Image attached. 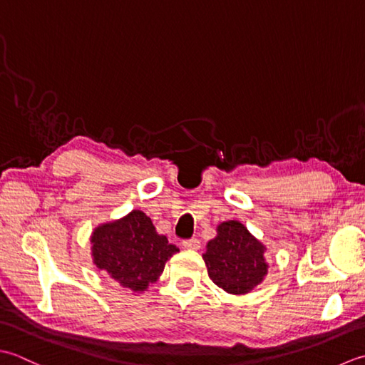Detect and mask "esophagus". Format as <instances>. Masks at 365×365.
Listing matches in <instances>:
<instances>
[{
	"mask_svg": "<svg viewBox=\"0 0 365 365\" xmlns=\"http://www.w3.org/2000/svg\"><path fill=\"white\" fill-rule=\"evenodd\" d=\"M184 249H189V250H198L200 249V241L197 240V237H190V240H185L182 242Z\"/></svg>",
	"mask_w": 365,
	"mask_h": 365,
	"instance_id": "34e87169",
	"label": "esophagus"
}]
</instances>
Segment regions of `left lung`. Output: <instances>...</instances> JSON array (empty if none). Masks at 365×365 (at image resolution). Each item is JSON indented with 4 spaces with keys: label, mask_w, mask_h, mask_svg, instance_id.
<instances>
[{
    "label": "left lung",
    "mask_w": 365,
    "mask_h": 365,
    "mask_svg": "<svg viewBox=\"0 0 365 365\" xmlns=\"http://www.w3.org/2000/svg\"><path fill=\"white\" fill-rule=\"evenodd\" d=\"M203 259L214 284L232 294L252 292L267 274L264 245L237 220L217 227Z\"/></svg>",
    "instance_id": "left-lung-1"
}]
</instances>
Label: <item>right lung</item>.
Instances as JSON below:
<instances>
[{"label": "right lung", "mask_w": 365, "mask_h": 365, "mask_svg": "<svg viewBox=\"0 0 365 365\" xmlns=\"http://www.w3.org/2000/svg\"><path fill=\"white\" fill-rule=\"evenodd\" d=\"M94 264L133 293L145 292L165 267L167 259L180 249L167 236L155 232L143 211L103 224L91 236Z\"/></svg>", "instance_id": "1"}]
</instances>
